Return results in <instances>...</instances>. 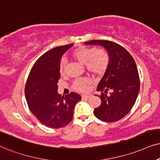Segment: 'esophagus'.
<instances>
[{"label": "esophagus", "mask_w": 160, "mask_h": 160, "mask_svg": "<svg viewBox=\"0 0 160 160\" xmlns=\"http://www.w3.org/2000/svg\"><path fill=\"white\" fill-rule=\"evenodd\" d=\"M90 97H91V95H89V94H83V95H82V100H86V99L89 98Z\"/></svg>", "instance_id": "1"}]
</instances>
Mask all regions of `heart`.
<instances>
[{
    "label": "heart",
    "mask_w": 160,
    "mask_h": 160,
    "mask_svg": "<svg viewBox=\"0 0 160 160\" xmlns=\"http://www.w3.org/2000/svg\"><path fill=\"white\" fill-rule=\"evenodd\" d=\"M72 55L78 61L86 65L87 70L93 74L102 75L109 65V57L103 49H96L93 48L82 47L76 49ZM66 61L62 59L60 63V72L61 74L65 72ZM90 81L88 79L78 80L74 82V89L84 92L87 90Z\"/></svg>",
    "instance_id": "b5f03b06"
}]
</instances>
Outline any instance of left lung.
I'll return each instance as SVG.
<instances>
[{
	"label": "left lung",
	"instance_id": "1",
	"mask_svg": "<svg viewBox=\"0 0 160 160\" xmlns=\"http://www.w3.org/2000/svg\"><path fill=\"white\" fill-rule=\"evenodd\" d=\"M84 43L102 46L109 57L108 67L97 88L102 92L99 96L101 104L94 108V114L104 122L120 120L131 110L139 92L140 82L134 58L114 42L95 40ZM108 90L110 92L109 96L106 94Z\"/></svg>",
	"mask_w": 160,
	"mask_h": 160
}]
</instances>
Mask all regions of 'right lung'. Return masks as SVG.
I'll use <instances>...</instances> for the list:
<instances>
[{"mask_svg":"<svg viewBox=\"0 0 160 160\" xmlns=\"http://www.w3.org/2000/svg\"><path fill=\"white\" fill-rule=\"evenodd\" d=\"M74 44L52 48L38 58L32 66L25 86L28 106L36 118L51 128L68 125L81 96L72 92L61 98L58 93L60 78V63L62 56Z\"/></svg>","mask_w":160,"mask_h":160,"instance_id":"add662e5","label":"right lung"}]
</instances>
